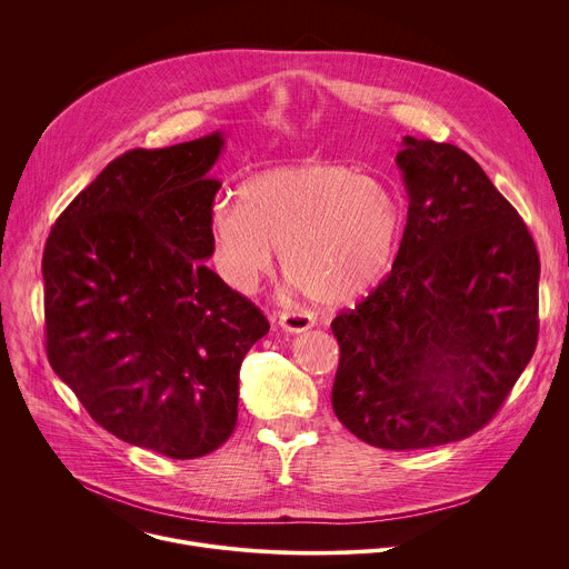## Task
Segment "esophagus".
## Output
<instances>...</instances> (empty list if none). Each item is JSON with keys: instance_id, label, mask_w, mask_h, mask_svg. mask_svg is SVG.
I'll return each mask as SVG.
<instances>
[{"instance_id": "34e87169", "label": "esophagus", "mask_w": 569, "mask_h": 569, "mask_svg": "<svg viewBox=\"0 0 569 569\" xmlns=\"http://www.w3.org/2000/svg\"><path fill=\"white\" fill-rule=\"evenodd\" d=\"M279 327L288 333H303L315 327V317L303 310H286L279 315Z\"/></svg>"}]
</instances>
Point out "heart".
<instances>
[{"label": "heart", "instance_id": "1", "mask_svg": "<svg viewBox=\"0 0 569 569\" xmlns=\"http://www.w3.org/2000/svg\"><path fill=\"white\" fill-rule=\"evenodd\" d=\"M400 216L391 191L336 161L261 171L211 207L209 231L224 283L252 292L281 268L310 299L340 306L369 292L391 266Z\"/></svg>", "mask_w": 569, "mask_h": 569}]
</instances>
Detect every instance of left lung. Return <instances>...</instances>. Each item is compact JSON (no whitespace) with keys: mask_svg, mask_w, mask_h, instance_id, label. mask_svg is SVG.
Instances as JSON below:
<instances>
[{"mask_svg":"<svg viewBox=\"0 0 569 569\" xmlns=\"http://www.w3.org/2000/svg\"><path fill=\"white\" fill-rule=\"evenodd\" d=\"M391 272L331 329L333 410L369 446L417 450L489 423L538 342L540 259L513 204L452 143L405 137Z\"/></svg>","mask_w":569,"mask_h":569,"instance_id":"left-lung-1","label":"left lung"}]
</instances>
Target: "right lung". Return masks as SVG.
I'll use <instances>...</instances> for the list:
<instances>
[{
    "mask_svg": "<svg viewBox=\"0 0 569 569\" xmlns=\"http://www.w3.org/2000/svg\"><path fill=\"white\" fill-rule=\"evenodd\" d=\"M222 143L123 152L58 216L42 257L53 371L110 435L171 459L231 437L242 358L270 331L204 266Z\"/></svg>",
    "mask_w": 569,
    "mask_h": 569,
    "instance_id": "1",
    "label": "right lung"
}]
</instances>
